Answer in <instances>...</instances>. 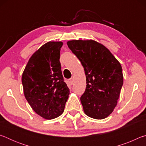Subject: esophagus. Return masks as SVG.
Wrapping results in <instances>:
<instances>
[{"instance_id":"esophagus-1","label":"esophagus","mask_w":146,"mask_h":146,"mask_svg":"<svg viewBox=\"0 0 146 146\" xmlns=\"http://www.w3.org/2000/svg\"><path fill=\"white\" fill-rule=\"evenodd\" d=\"M73 81H74V80H73V78H71L69 79V82H70V84H73Z\"/></svg>"}]
</instances>
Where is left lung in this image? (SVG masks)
<instances>
[{
	"label": "left lung",
	"instance_id": "8db88e82",
	"mask_svg": "<svg viewBox=\"0 0 146 146\" xmlns=\"http://www.w3.org/2000/svg\"><path fill=\"white\" fill-rule=\"evenodd\" d=\"M68 48L85 71L86 88L80 101L85 114L104 119L113 111L123 85L122 69L110 50L93 40H73Z\"/></svg>",
	"mask_w": 146,
	"mask_h": 146
}]
</instances>
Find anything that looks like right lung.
I'll return each instance as SVG.
<instances>
[{
  "label": "right lung",
  "mask_w": 146,
  "mask_h": 146,
  "mask_svg": "<svg viewBox=\"0 0 146 146\" xmlns=\"http://www.w3.org/2000/svg\"><path fill=\"white\" fill-rule=\"evenodd\" d=\"M62 42H48L36 51L22 76L24 96L36 114L51 120L62 114L70 90L62 74Z\"/></svg>",
  "instance_id": "obj_1"
}]
</instances>
